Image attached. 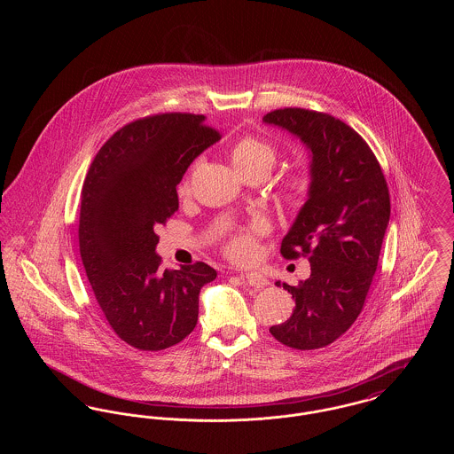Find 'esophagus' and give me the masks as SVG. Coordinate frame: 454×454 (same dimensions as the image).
<instances>
[{
  "label": "esophagus",
  "instance_id": "34e87169",
  "mask_svg": "<svg viewBox=\"0 0 454 454\" xmlns=\"http://www.w3.org/2000/svg\"><path fill=\"white\" fill-rule=\"evenodd\" d=\"M241 278L248 282L252 287H257V289L259 287H265L269 284L267 278L262 276L260 272H245V274H241Z\"/></svg>",
  "mask_w": 454,
  "mask_h": 454
}]
</instances>
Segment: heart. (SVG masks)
<instances>
[{
	"mask_svg": "<svg viewBox=\"0 0 454 454\" xmlns=\"http://www.w3.org/2000/svg\"><path fill=\"white\" fill-rule=\"evenodd\" d=\"M231 160L241 175L262 172L265 175L272 172L278 163V152L269 143L262 141L255 136H243L231 148ZM197 163H194L187 172L184 173L176 192L180 197H185L191 192V182ZM313 189V173L306 168H300L289 173L284 187H282V200L287 209L300 211L308 202V197ZM267 224L262 219H255L252 224L233 230L228 238L223 241V252L228 259L235 262H247L257 255V238L263 235Z\"/></svg>",
	"mask_w": 454,
	"mask_h": 454,
	"instance_id": "1",
	"label": "heart"
}]
</instances>
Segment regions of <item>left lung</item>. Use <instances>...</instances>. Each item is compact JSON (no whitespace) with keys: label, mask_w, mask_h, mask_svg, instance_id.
<instances>
[{"label":"left lung","mask_w":454,"mask_h":454,"mask_svg":"<svg viewBox=\"0 0 454 454\" xmlns=\"http://www.w3.org/2000/svg\"><path fill=\"white\" fill-rule=\"evenodd\" d=\"M263 121L301 139L313 173L311 194L281 245L284 259L309 260L311 276L300 286L282 284L296 306L269 330L291 348H320L344 335L364 308L388 226V185L363 136L340 119L286 107Z\"/></svg>","instance_id":"8db88e82"}]
</instances>
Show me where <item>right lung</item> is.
I'll use <instances>...</instances> for the list:
<instances>
[{"instance_id":"1","label":"right lung","mask_w":454,"mask_h":454,"mask_svg":"<svg viewBox=\"0 0 454 454\" xmlns=\"http://www.w3.org/2000/svg\"><path fill=\"white\" fill-rule=\"evenodd\" d=\"M217 139L204 115L154 114L114 132L88 168L80 254L110 328L134 348L182 342L197 325L200 287L216 279L204 262L161 270L154 230L178 209L176 185L192 160Z\"/></svg>"}]
</instances>
